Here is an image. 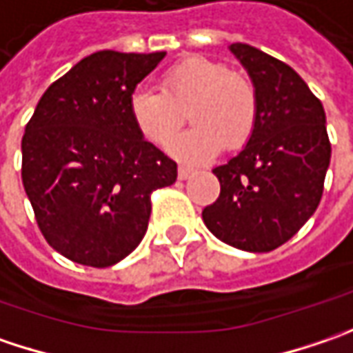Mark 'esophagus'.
<instances>
[{
	"instance_id": "34e87169",
	"label": "esophagus",
	"mask_w": 353,
	"mask_h": 353,
	"mask_svg": "<svg viewBox=\"0 0 353 353\" xmlns=\"http://www.w3.org/2000/svg\"><path fill=\"white\" fill-rule=\"evenodd\" d=\"M193 174H195V170L190 168V165H179V170H177V176H179V179H190Z\"/></svg>"
}]
</instances>
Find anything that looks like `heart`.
I'll return each instance as SVG.
<instances>
[{
  "mask_svg": "<svg viewBox=\"0 0 353 353\" xmlns=\"http://www.w3.org/2000/svg\"><path fill=\"white\" fill-rule=\"evenodd\" d=\"M190 106L193 126L170 144V152L188 161L209 160L241 148L256 122L253 83L205 57H188L161 77V88L138 86L130 97V114L138 130L154 144H165L179 130Z\"/></svg>",
  "mask_w": 353,
  "mask_h": 353,
  "instance_id": "1",
  "label": "heart"
}]
</instances>
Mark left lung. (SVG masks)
I'll use <instances>...</instances> for the list:
<instances>
[{
	"label": "left lung",
	"instance_id": "left-lung-1",
	"mask_svg": "<svg viewBox=\"0 0 353 353\" xmlns=\"http://www.w3.org/2000/svg\"><path fill=\"white\" fill-rule=\"evenodd\" d=\"M229 51L254 86L256 122L237 156L213 170L221 193L201 215L223 243L268 253L294 237L320 203L332 156L326 112L286 63L247 43Z\"/></svg>",
	"mask_w": 353,
	"mask_h": 353
}]
</instances>
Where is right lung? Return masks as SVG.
Masks as SVG:
<instances>
[{
  "instance_id": "add662e5",
  "label": "right lung",
  "mask_w": 353,
  "mask_h": 353,
  "mask_svg": "<svg viewBox=\"0 0 353 353\" xmlns=\"http://www.w3.org/2000/svg\"><path fill=\"white\" fill-rule=\"evenodd\" d=\"M165 53L99 51L45 90L21 140V177L39 229L72 263L104 268L140 245L150 193L176 161L144 140L130 97Z\"/></svg>"
}]
</instances>
